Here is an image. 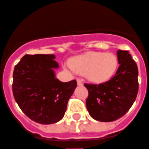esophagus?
<instances>
[{
  "label": "esophagus",
  "mask_w": 149,
  "mask_h": 149,
  "mask_svg": "<svg viewBox=\"0 0 149 149\" xmlns=\"http://www.w3.org/2000/svg\"><path fill=\"white\" fill-rule=\"evenodd\" d=\"M77 84L79 85V86H81V85H83V84H84V83H83V81H81V80L77 79Z\"/></svg>",
  "instance_id": "esophagus-1"
}]
</instances>
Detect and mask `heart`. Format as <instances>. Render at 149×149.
<instances>
[{"instance_id":"b5f03b06","label":"heart","mask_w":149,"mask_h":149,"mask_svg":"<svg viewBox=\"0 0 149 149\" xmlns=\"http://www.w3.org/2000/svg\"><path fill=\"white\" fill-rule=\"evenodd\" d=\"M118 65L117 56L111 52H88L76 56L69 61V67L73 71L98 84L109 81L115 75Z\"/></svg>"}]
</instances>
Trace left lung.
Wrapping results in <instances>:
<instances>
[{"mask_svg":"<svg viewBox=\"0 0 149 149\" xmlns=\"http://www.w3.org/2000/svg\"><path fill=\"white\" fill-rule=\"evenodd\" d=\"M119 66L115 76L105 83L84 84L88 91L86 107L89 115L102 122L114 121L128 112L138 93V68L128 51L116 52Z\"/></svg>","mask_w":149,"mask_h":149,"instance_id":"left-lung-1","label":"left lung"}]
</instances>
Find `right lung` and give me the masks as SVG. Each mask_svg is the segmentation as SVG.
<instances>
[{
	"instance_id": "obj_1",
	"label": "right lung",
	"mask_w": 149,
	"mask_h": 149,
	"mask_svg": "<svg viewBox=\"0 0 149 149\" xmlns=\"http://www.w3.org/2000/svg\"><path fill=\"white\" fill-rule=\"evenodd\" d=\"M55 55L24 56L15 66L13 93L25 115L41 125L60 121L65 116L77 81L61 82L54 70L59 68Z\"/></svg>"
}]
</instances>
